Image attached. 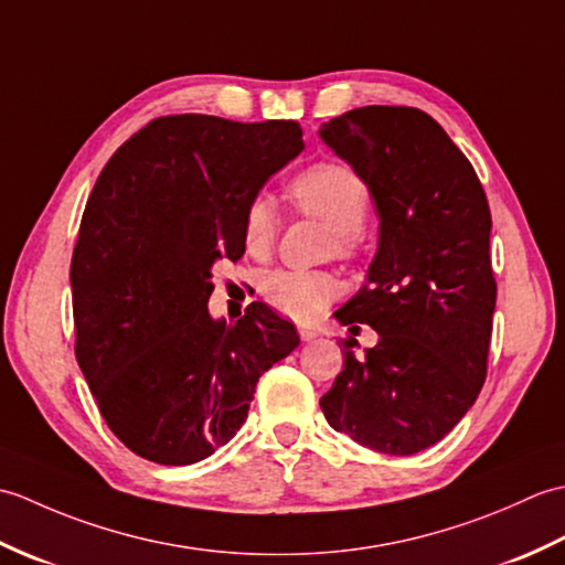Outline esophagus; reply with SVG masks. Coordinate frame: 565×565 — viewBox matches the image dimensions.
Instances as JSON below:
<instances>
[{
  "label": "esophagus",
  "instance_id": "esophagus-1",
  "mask_svg": "<svg viewBox=\"0 0 565 565\" xmlns=\"http://www.w3.org/2000/svg\"><path fill=\"white\" fill-rule=\"evenodd\" d=\"M298 334H301V340H303V342H313L320 332H318L316 328H306V326H301V328H298Z\"/></svg>",
  "mask_w": 565,
  "mask_h": 565
}]
</instances>
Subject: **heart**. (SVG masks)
<instances>
[{
	"instance_id": "heart-1",
	"label": "heart",
	"mask_w": 565,
	"mask_h": 565,
	"mask_svg": "<svg viewBox=\"0 0 565 565\" xmlns=\"http://www.w3.org/2000/svg\"><path fill=\"white\" fill-rule=\"evenodd\" d=\"M294 201L306 213L318 215L334 231L340 252L356 247L359 233L371 211V191L352 167L320 162L298 174L291 186ZM279 233V211L269 194L252 196L243 213V247L252 257H264ZM340 291V281L328 271L276 269L262 276L259 294L276 313L294 320H313Z\"/></svg>"
}]
</instances>
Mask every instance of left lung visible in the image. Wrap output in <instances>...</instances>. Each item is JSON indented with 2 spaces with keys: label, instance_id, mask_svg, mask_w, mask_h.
<instances>
[{
  "label": "left lung",
  "instance_id": "8db88e82",
  "mask_svg": "<svg viewBox=\"0 0 565 565\" xmlns=\"http://www.w3.org/2000/svg\"><path fill=\"white\" fill-rule=\"evenodd\" d=\"M320 138L364 179L379 213L366 284L334 318L366 322L379 344L356 354L320 398L330 427L381 454L437 444L483 388L493 332L490 209L471 162L411 106H362Z\"/></svg>",
  "mask_w": 565,
  "mask_h": 565
}]
</instances>
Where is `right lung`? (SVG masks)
Segmentation results:
<instances>
[{
  "mask_svg": "<svg viewBox=\"0 0 565 565\" xmlns=\"http://www.w3.org/2000/svg\"><path fill=\"white\" fill-rule=\"evenodd\" d=\"M294 121L154 118L94 184L72 252L75 354L99 413L142 459H206L247 419L257 381L298 347L264 303L209 313L211 269L239 259L243 213L298 158Z\"/></svg>",
  "mask_w": 565,
  "mask_h": 565,
  "instance_id": "1",
  "label": "right lung"
}]
</instances>
